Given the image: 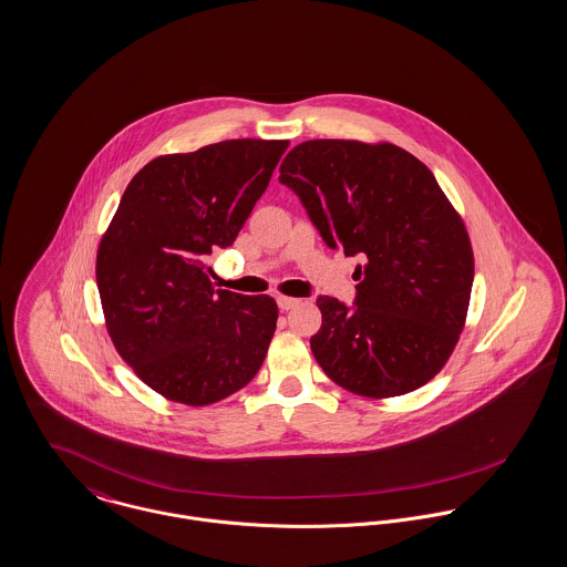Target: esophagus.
Returning <instances> with one entry per match:
<instances>
[{"label":"esophagus","instance_id":"34e87169","mask_svg":"<svg viewBox=\"0 0 567 567\" xmlns=\"http://www.w3.org/2000/svg\"><path fill=\"white\" fill-rule=\"evenodd\" d=\"M276 302H278V308H280V310H289V308L300 305V300H296V298H287V296H278V298H276Z\"/></svg>","mask_w":567,"mask_h":567}]
</instances>
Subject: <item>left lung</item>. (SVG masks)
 Returning <instances> with one entry per match:
<instances>
[{"label":"left lung","instance_id":"1","mask_svg":"<svg viewBox=\"0 0 567 567\" xmlns=\"http://www.w3.org/2000/svg\"><path fill=\"white\" fill-rule=\"evenodd\" d=\"M321 239L360 257L353 306L319 296L310 349L346 391L384 399L427 384L466 321L475 259L432 171L394 144L308 140L280 164Z\"/></svg>","mask_w":567,"mask_h":567}]
</instances>
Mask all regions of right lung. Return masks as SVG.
Wrapping results in <instances>:
<instances>
[{
	"label": "right lung",
	"instance_id": "1",
	"mask_svg": "<svg viewBox=\"0 0 567 567\" xmlns=\"http://www.w3.org/2000/svg\"><path fill=\"white\" fill-rule=\"evenodd\" d=\"M287 146L224 140L148 162L99 244L96 287L112 343L171 401L216 403L261 369L278 306L214 289L207 257L233 246Z\"/></svg>",
	"mask_w": 567,
	"mask_h": 567
}]
</instances>
